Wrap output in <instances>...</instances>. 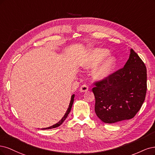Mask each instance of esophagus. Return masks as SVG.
I'll return each mask as SVG.
<instances>
[{"label": "esophagus", "mask_w": 155, "mask_h": 155, "mask_svg": "<svg viewBox=\"0 0 155 155\" xmlns=\"http://www.w3.org/2000/svg\"><path fill=\"white\" fill-rule=\"evenodd\" d=\"M88 88L89 87L86 84H84L81 87V88H80V91H81V92H86L88 90Z\"/></svg>", "instance_id": "esophagus-1"}]
</instances>
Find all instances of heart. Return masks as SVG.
I'll use <instances>...</instances> for the list:
<instances>
[{
    "instance_id": "obj_1",
    "label": "heart",
    "mask_w": 155,
    "mask_h": 155,
    "mask_svg": "<svg viewBox=\"0 0 155 155\" xmlns=\"http://www.w3.org/2000/svg\"><path fill=\"white\" fill-rule=\"evenodd\" d=\"M109 54L106 49L96 48L89 52L83 62V67L91 68L102 62ZM117 59L114 57H109L104 63L94 72V77L96 79L103 80L107 78L113 71L116 66Z\"/></svg>"
}]
</instances>
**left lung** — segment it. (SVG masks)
<instances>
[{"instance_id": "left-lung-1", "label": "left lung", "mask_w": 155, "mask_h": 155, "mask_svg": "<svg viewBox=\"0 0 155 155\" xmlns=\"http://www.w3.org/2000/svg\"><path fill=\"white\" fill-rule=\"evenodd\" d=\"M94 111L104 123L133 118L140 109L147 91V69L133 49L124 67L94 83Z\"/></svg>"}]
</instances>
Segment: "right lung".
<instances>
[{
    "mask_svg": "<svg viewBox=\"0 0 155 155\" xmlns=\"http://www.w3.org/2000/svg\"><path fill=\"white\" fill-rule=\"evenodd\" d=\"M74 94H73V95L71 96V101H70V103H69V107L68 108V110L66 111V113H65V114L64 115V117H62V118L60 120L58 123L55 124L53 125V126H50V127H46V128H44V129H53V128H55V127H57L58 126H61V125L64 122V121L66 119L68 115L69 114V113H70V111L71 109V107H72V106H73V101H74Z\"/></svg>",
    "mask_w": 155,
    "mask_h": 155,
    "instance_id": "1",
    "label": "right lung"
}]
</instances>
